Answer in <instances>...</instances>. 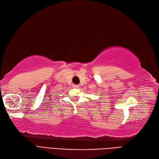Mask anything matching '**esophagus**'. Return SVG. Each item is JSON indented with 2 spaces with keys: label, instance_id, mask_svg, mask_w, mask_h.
I'll list each match as a JSON object with an SVG mask.
<instances>
[{
  "label": "esophagus",
  "instance_id": "1",
  "mask_svg": "<svg viewBox=\"0 0 159 159\" xmlns=\"http://www.w3.org/2000/svg\"><path fill=\"white\" fill-rule=\"evenodd\" d=\"M79 86H80V85H73V87H75V88H78V87H79Z\"/></svg>",
  "mask_w": 159,
  "mask_h": 159
}]
</instances>
